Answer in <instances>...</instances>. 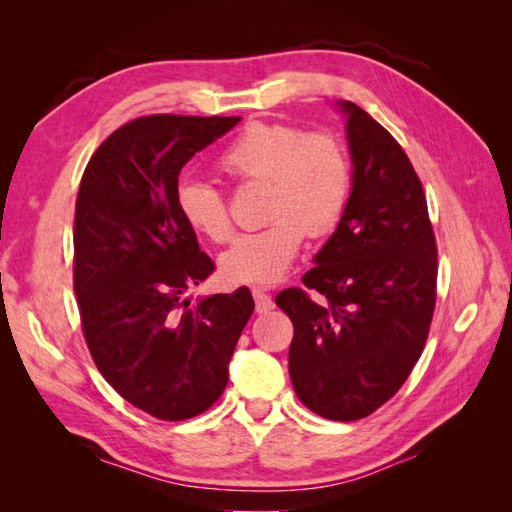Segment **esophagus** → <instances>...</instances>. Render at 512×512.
Segmentation results:
<instances>
[{"instance_id":"esophagus-1","label":"esophagus","mask_w":512,"mask_h":512,"mask_svg":"<svg viewBox=\"0 0 512 512\" xmlns=\"http://www.w3.org/2000/svg\"><path fill=\"white\" fill-rule=\"evenodd\" d=\"M253 299H255V310L259 314H266L275 308L273 297H270L268 292H264L262 288H253Z\"/></svg>"}]
</instances>
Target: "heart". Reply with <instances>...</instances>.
I'll return each mask as SVG.
<instances>
[{
    "instance_id": "1",
    "label": "heart",
    "mask_w": 512,
    "mask_h": 512,
    "mask_svg": "<svg viewBox=\"0 0 512 512\" xmlns=\"http://www.w3.org/2000/svg\"><path fill=\"white\" fill-rule=\"evenodd\" d=\"M237 184H266L264 228L239 235L220 257L228 284H275L295 262L303 237H323L339 224L352 189L350 162L330 134H306L284 123H253L217 158ZM182 220L213 244L233 235L224 193L200 180L176 189Z\"/></svg>"
}]
</instances>
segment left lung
I'll return each instance as SVG.
<instances>
[{
    "mask_svg": "<svg viewBox=\"0 0 512 512\" xmlns=\"http://www.w3.org/2000/svg\"><path fill=\"white\" fill-rule=\"evenodd\" d=\"M354 165L332 237L301 277L319 292L281 290L295 336L288 369L299 400L321 418L374 413L409 378L436 310L438 248L422 182L387 129L341 101Z\"/></svg>",
    "mask_w": 512,
    "mask_h": 512,
    "instance_id": "8db88e82",
    "label": "left lung"
}]
</instances>
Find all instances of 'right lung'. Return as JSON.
<instances>
[{
  "label": "right lung",
  "mask_w": 512,
  "mask_h": 512,
  "mask_svg": "<svg viewBox=\"0 0 512 512\" xmlns=\"http://www.w3.org/2000/svg\"><path fill=\"white\" fill-rule=\"evenodd\" d=\"M239 116L154 114L118 127L83 171L74 292L96 367L158 420L200 416L222 396L255 310L248 288L184 299L215 264L176 206L182 167Z\"/></svg>",
  "instance_id": "obj_1"
}]
</instances>
